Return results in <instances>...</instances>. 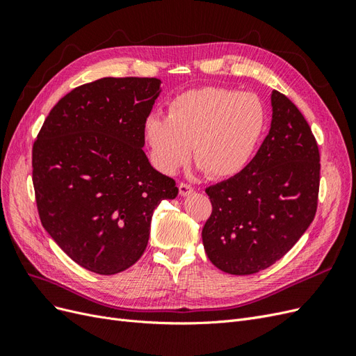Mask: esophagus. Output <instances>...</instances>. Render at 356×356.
Segmentation results:
<instances>
[{
    "label": "esophagus",
    "instance_id": "34e87169",
    "mask_svg": "<svg viewBox=\"0 0 356 356\" xmlns=\"http://www.w3.org/2000/svg\"><path fill=\"white\" fill-rule=\"evenodd\" d=\"M178 188H179L181 196H188V195H191L193 191H195V188H193L190 184H187V182H181Z\"/></svg>",
    "mask_w": 356,
    "mask_h": 356
}]
</instances>
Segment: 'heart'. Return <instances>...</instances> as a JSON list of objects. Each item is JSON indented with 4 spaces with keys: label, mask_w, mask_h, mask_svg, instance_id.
Instances as JSON below:
<instances>
[{
    "label": "heart",
    "mask_w": 356,
    "mask_h": 356,
    "mask_svg": "<svg viewBox=\"0 0 356 356\" xmlns=\"http://www.w3.org/2000/svg\"><path fill=\"white\" fill-rule=\"evenodd\" d=\"M266 129V110L252 93L202 88L178 95L168 117L152 114L144 139L153 165L174 175L193 157L209 178H230L250 163Z\"/></svg>",
    "instance_id": "obj_1"
}]
</instances>
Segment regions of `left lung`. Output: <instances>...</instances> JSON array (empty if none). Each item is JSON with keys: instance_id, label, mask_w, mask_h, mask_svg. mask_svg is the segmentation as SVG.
<instances>
[{"instance_id": "1", "label": "left lung", "mask_w": 356, "mask_h": 356, "mask_svg": "<svg viewBox=\"0 0 356 356\" xmlns=\"http://www.w3.org/2000/svg\"><path fill=\"white\" fill-rule=\"evenodd\" d=\"M272 124L242 172L211 186L212 212L202 230L211 263L230 275L270 267L314 221L319 193V148L303 114L272 92Z\"/></svg>"}]
</instances>
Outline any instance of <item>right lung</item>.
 Here are the masks:
<instances>
[{
	"instance_id": "1",
	"label": "right lung",
	"mask_w": 356,
	"mask_h": 356,
	"mask_svg": "<svg viewBox=\"0 0 356 356\" xmlns=\"http://www.w3.org/2000/svg\"><path fill=\"white\" fill-rule=\"evenodd\" d=\"M159 79L105 77L53 106L32 147V182L42 227L60 250L98 275H115L144 254L157 204L175 181L144 153V123Z\"/></svg>"
}]
</instances>
